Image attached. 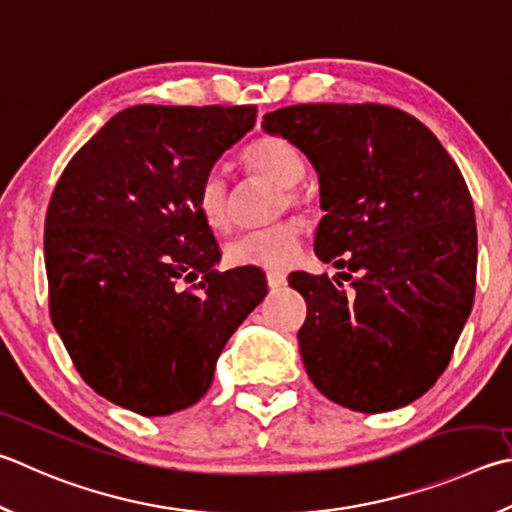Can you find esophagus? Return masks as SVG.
Here are the masks:
<instances>
[{"instance_id":"esophagus-1","label":"esophagus","mask_w":512,"mask_h":512,"mask_svg":"<svg viewBox=\"0 0 512 512\" xmlns=\"http://www.w3.org/2000/svg\"><path fill=\"white\" fill-rule=\"evenodd\" d=\"M266 284H268V288H273V291H277V288L286 286V275L280 273V271H268L266 273Z\"/></svg>"}]
</instances>
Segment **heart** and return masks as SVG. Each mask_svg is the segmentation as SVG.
<instances>
[{
    "mask_svg": "<svg viewBox=\"0 0 512 512\" xmlns=\"http://www.w3.org/2000/svg\"><path fill=\"white\" fill-rule=\"evenodd\" d=\"M248 172L282 185L280 210L304 208L306 197L297 188L304 179L306 161L300 150L282 136H262L250 143L244 152ZM197 206L206 224L212 230H226L230 226V185L221 172H210L201 181L197 192ZM302 241V226L297 219H282L264 230L246 232L230 241L226 248V262L230 266L280 268L295 257Z\"/></svg>",
    "mask_w": 512,
    "mask_h": 512,
    "instance_id": "1",
    "label": "heart"
}]
</instances>
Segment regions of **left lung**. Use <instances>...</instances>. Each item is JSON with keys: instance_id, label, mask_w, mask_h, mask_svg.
<instances>
[{"instance_id": "left-lung-1", "label": "left lung", "mask_w": 512, "mask_h": 512, "mask_svg": "<svg viewBox=\"0 0 512 512\" xmlns=\"http://www.w3.org/2000/svg\"><path fill=\"white\" fill-rule=\"evenodd\" d=\"M262 127L313 163L327 212L315 255L350 282L288 277L306 300V374L349 410L410 405L448 367L475 302V206L457 163L421 120L378 102L282 107Z\"/></svg>"}]
</instances>
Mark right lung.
Listing matches in <instances>:
<instances>
[{"mask_svg":"<svg viewBox=\"0 0 512 512\" xmlns=\"http://www.w3.org/2000/svg\"><path fill=\"white\" fill-rule=\"evenodd\" d=\"M255 118V105L129 107L55 183L44 226L53 327L82 380L125 410L165 416L197 403L264 300L262 271H217L219 244L197 206L201 181Z\"/></svg>","mask_w":512,"mask_h":512,"instance_id":"obj_1","label":"right lung"}]
</instances>
